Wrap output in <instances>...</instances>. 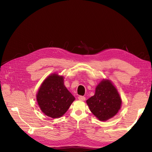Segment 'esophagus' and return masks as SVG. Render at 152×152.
I'll return each mask as SVG.
<instances>
[{
  "label": "esophagus",
  "mask_w": 152,
  "mask_h": 152,
  "mask_svg": "<svg viewBox=\"0 0 152 152\" xmlns=\"http://www.w3.org/2000/svg\"><path fill=\"white\" fill-rule=\"evenodd\" d=\"M78 99L80 101H85L86 100V98L84 96H79V97H78Z\"/></svg>",
  "instance_id": "esophagus-1"
}]
</instances>
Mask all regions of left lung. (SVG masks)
Instances as JSON below:
<instances>
[{"label": "left lung", "mask_w": 152, "mask_h": 152, "mask_svg": "<svg viewBox=\"0 0 152 152\" xmlns=\"http://www.w3.org/2000/svg\"><path fill=\"white\" fill-rule=\"evenodd\" d=\"M91 112L99 121H107L118 112L122 99L112 81L103 79L96 87L95 94L86 101Z\"/></svg>", "instance_id": "obj_1"}]
</instances>
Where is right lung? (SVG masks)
I'll list each match as a JSON object with an SVG mask.
<instances>
[{"instance_id":"add662e5","label":"right lung","mask_w":152,"mask_h":152,"mask_svg":"<svg viewBox=\"0 0 152 152\" xmlns=\"http://www.w3.org/2000/svg\"><path fill=\"white\" fill-rule=\"evenodd\" d=\"M36 98L41 111L53 118L62 117L75 99L64 85V77L56 73L43 81Z\"/></svg>"}]
</instances>
